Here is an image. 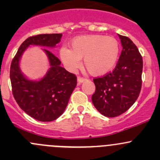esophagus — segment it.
<instances>
[{"mask_svg":"<svg viewBox=\"0 0 160 160\" xmlns=\"http://www.w3.org/2000/svg\"><path fill=\"white\" fill-rule=\"evenodd\" d=\"M86 80H87L86 78L78 77H77V83H78V84H80V83H82L83 82H84Z\"/></svg>","mask_w":160,"mask_h":160,"instance_id":"obj_1","label":"esophagus"}]
</instances>
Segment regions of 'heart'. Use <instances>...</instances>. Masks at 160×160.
I'll use <instances>...</instances> for the list:
<instances>
[{
  "label": "heart",
  "instance_id": "heart-1",
  "mask_svg": "<svg viewBox=\"0 0 160 160\" xmlns=\"http://www.w3.org/2000/svg\"><path fill=\"white\" fill-rule=\"evenodd\" d=\"M120 46L116 38L101 35H87L74 38L70 49L62 47L59 51L62 62L67 69L74 71L83 66L91 75L103 76L114 68L117 62Z\"/></svg>",
  "mask_w": 160,
  "mask_h": 160
}]
</instances>
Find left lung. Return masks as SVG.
<instances>
[{"label":"left lung","instance_id":"1","mask_svg":"<svg viewBox=\"0 0 160 160\" xmlns=\"http://www.w3.org/2000/svg\"><path fill=\"white\" fill-rule=\"evenodd\" d=\"M122 51L112 72L93 79L96 90L92 102L101 114L113 118L123 114L135 102L141 91L142 57L127 36L118 35Z\"/></svg>","mask_w":160,"mask_h":160}]
</instances>
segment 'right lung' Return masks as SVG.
I'll list each match as a JSON object with an SVG mask.
<instances>
[{
  "mask_svg": "<svg viewBox=\"0 0 160 160\" xmlns=\"http://www.w3.org/2000/svg\"><path fill=\"white\" fill-rule=\"evenodd\" d=\"M62 35L42 34L28 37L21 45L11 64L10 79L16 102L26 114L40 122H52L63 113L77 86V77L60 67L61 61L47 49L44 51L49 58L50 69L39 81H32L24 77L19 68V59L31 45L54 47Z\"/></svg>",
  "mask_w": 160,
  "mask_h": 160,
  "instance_id": "obj_1",
  "label": "right lung"
}]
</instances>
